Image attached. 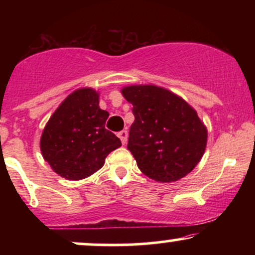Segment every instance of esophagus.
I'll return each instance as SVG.
<instances>
[{
    "instance_id": "esophagus-1",
    "label": "esophagus",
    "mask_w": 255,
    "mask_h": 255,
    "mask_svg": "<svg viewBox=\"0 0 255 255\" xmlns=\"http://www.w3.org/2000/svg\"><path fill=\"white\" fill-rule=\"evenodd\" d=\"M118 136L120 137V140H121L122 144H126L127 142V139H128V131L127 130H121L118 133Z\"/></svg>"
}]
</instances>
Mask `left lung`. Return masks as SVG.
<instances>
[{"mask_svg": "<svg viewBox=\"0 0 255 255\" xmlns=\"http://www.w3.org/2000/svg\"><path fill=\"white\" fill-rule=\"evenodd\" d=\"M121 93L133 105L127 147L142 174L164 183L189 174L207 144V128L194 108L156 85H128Z\"/></svg>", "mask_w": 255, "mask_h": 255, "instance_id": "left-lung-1", "label": "left lung"}]
</instances>
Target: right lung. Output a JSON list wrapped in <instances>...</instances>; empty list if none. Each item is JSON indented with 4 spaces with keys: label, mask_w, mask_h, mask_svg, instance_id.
Listing matches in <instances>:
<instances>
[{
    "label": "right lung",
    "mask_w": 255,
    "mask_h": 255,
    "mask_svg": "<svg viewBox=\"0 0 255 255\" xmlns=\"http://www.w3.org/2000/svg\"><path fill=\"white\" fill-rule=\"evenodd\" d=\"M109 113L99 108V92L81 87L58 105L44 127L40 152L61 177L83 180L104 165L121 140L105 129Z\"/></svg>",
    "instance_id": "obj_1"
}]
</instances>
